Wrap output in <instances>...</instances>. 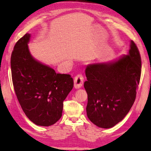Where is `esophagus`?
<instances>
[{
  "label": "esophagus",
  "mask_w": 151,
  "mask_h": 151,
  "mask_svg": "<svg viewBox=\"0 0 151 151\" xmlns=\"http://www.w3.org/2000/svg\"><path fill=\"white\" fill-rule=\"evenodd\" d=\"M84 77L82 74H78L74 78V87L76 88H79L83 85Z\"/></svg>",
  "instance_id": "esophagus-1"
}]
</instances>
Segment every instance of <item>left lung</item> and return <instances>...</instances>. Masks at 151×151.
Wrapping results in <instances>:
<instances>
[{
	"instance_id": "left-lung-1",
	"label": "left lung",
	"mask_w": 151,
	"mask_h": 151,
	"mask_svg": "<svg viewBox=\"0 0 151 151\" xmlns=\"http://www.w3.org/2000/svg\"><path fill=\"white\" fill-rule=\"evenodd\" d=\"M141 67L140 54L133 41L128 55L116 62L86 67L84 86L88 95L86 113L92 123L108 129L124 119L135 100Z\"/></svg>"
}]
</instances>
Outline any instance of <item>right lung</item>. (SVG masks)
I'll return each mask as SVG.
<instances>
[{"label":"right lung","mask_w":151,"mask_h":151,"mask_svg":"<svg viewBox=\"0 0 151 151\" xmlns=\"http://www.w3.org/2000/svg\"><path fill=\"white\" fill-rule=\"evenodd\" d=\"M30 34L17 41L11 56L12 82L24 112L37 125L50 126L62 116L63 101L73 87L69 74L56 73L30 55Z\"/></svg>","instance_id":"add662e5"}]
</instances>
